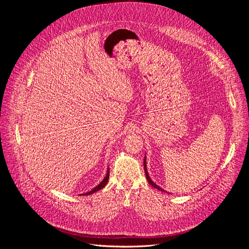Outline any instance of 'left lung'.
Segmentation results:
<instances>
[{
    "label": "left lung",
    "mask_w": 249,
    "mask_h": 249,
    "mask_svg": "<svg viewBox=\"0 0 249 249\" xmlns=\"http://www.w3.org/2000/svg\"><path fill=\"white\" fill-rule=\"evenodd\" d=\"M143 168H144V173H145V177H146V180H147V182L149 183V185H150V186H152L153 188H155V189H157V190L161 191V192H165L163 189H161V188H160V187H158L156 184H154V183L152 182V180L149 178V175H148V173H147V170H146V162H145V156H144V159H143Z\"/></svg>",
    "instance_id": "left-lung-1"
}]
</instances>
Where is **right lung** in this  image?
Segmentation results:
<instances>
[{
    "label": "right lung",
    "instance_id": "obj_1",
    "mask_svg": "<svg viewBox=\"0 0 249 249\" xmlns=\"http://www.w3.org/2000/svg\"><path fill=\"white\" fill-rule=\"evenodd\" d=\"M108 179H109V168L107 169V176H106V178L102 181V183H100L96 188H94L92 191H90L89 193H86V194H83V196H89V195H91V194H94V193H96V192H98V191H100V190H102L107 184V182H108Z\"/></svg>",
    "mask_w": 249,
    "mask_h": 249
}]
</instances>
